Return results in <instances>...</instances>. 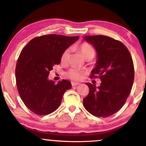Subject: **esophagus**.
<instances>
[{
	"mask_svg": "<svg viewBox=\"0 0 146 146\" xmlns=\"http://www.w3.org/2000/svg\"><path fill=\"white\" fill-rule=\"evenodd\" d=\"M80 84V83L78 82H71V85L72 86H78V85Z\"/></svg>",
	"mask_w": 146,
	"mask_h": 146,
	"instance_id": "obj_1",
	"label": "esophagus"
}]
</instances>
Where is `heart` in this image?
I'll use <instances>...</instances> for the list:
<instances>
[{"label":"heart","mask_w":146,"mask_h":146,"mask_svg":"<svg viewBox=\"0 0 146 146\" xmlns=\"http://www.w3.org/2000/svg\"><path fill=\"white\" fill-rule=\"evenodd\" d=\"M78 48L85 59H87V58H91L92 59V58H94L95 55V49L89 43L84 42L82 44H80ZM68 56H69V49L67 48L62 54L61 61L63 62H66L68 59ZM82 72L80 71V70L78 69V68H71L66 72V76L70 79H71L72 80L78 81V80H80L82 78Z\"/></svg>","instance_id":"obj_1"}]
</instances>
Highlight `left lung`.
<instances>
[{"mask_svg": "<svg viewBox=\"0 0 146 146\" xmlns=\"http://www.w3.org/2000/svg\"><path fill=\"white\" fill-rule=\"evenodd\" d=\"M84 39L98 53L90 78H99L102 83L98 88L86 83L89 93L84 98V106L94 116L109 117L121 109L131 92L135 78L132 56L123 43L110 37L98 35Z\"/></svg>", "mask_w": 146, "mask_h": 146, "instance_id": "left-lung-1", "label": "left lung"}]
</instances>
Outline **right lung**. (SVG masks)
Here are the masks:
<instances>
[{"label":"right lung","instance_id":"right-lung-1","mask_svg":"<svg viewBox=\"0 0 146 146\" xmlns=\"http://www.w3.org/2000/svg\"><path fill=\"white\" fill-rule=\"evenodd\" d=\"M78 39L44 35L33 38L22 50L16 66V86L21 100L33 113L46 115L54 112L65 91L71 88L68 80L56 84L48 76L53 66L60 63L63 52Z\"/></svg>","mask_w":146,"mask_h":146}]
</instances>
